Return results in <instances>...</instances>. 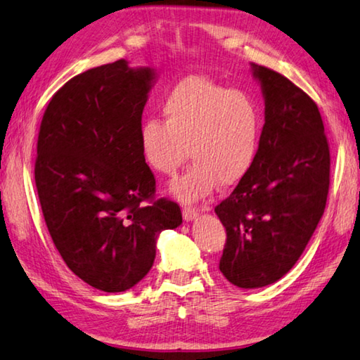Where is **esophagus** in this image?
Masks as SVG:
<instances>
[{
  "label": "esophagus",
  "instance_id": "esophagus-1",
  "mask_svg": "<svg viewBox=\"0 0 360 360\" xmlns=\"http://www.w3.org/2000/svg\"><path fill=\"white\" fill-rule=\"evenodd\" d=\"M197 216H198V210L191 208V206H187V208H182V217H184V221H187V222L195 221Z\"/></svg>",
  "mask_w": 360,
  "mask_h": 360
}]
</instances>
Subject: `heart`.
<instances>
[{"label":"heart","instance_id":"heart-1","mask_svg":"<svg viewBox=\"0 0 360 360\" xmlns=\"http://www.w3.org/2000/svg\"><path fill=\"white\" fill-rule=\"evenodd\" d=\"M163 122L139 127L143 162L158 174H173L186 160L192 167L169 182L168 192L182 203L203 200L236 186L257 160L265 117L260 103L205 76H187L162 103Z\"/></svg>","mask_w":360,"mask_h":360}]
</instances>
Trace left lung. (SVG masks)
<instances>
[{
	"label": "left lung",
	"instance_id": "8db88e82",
	"mask_svg": "<svg viewBox=\"0 0 360 360\" xmlns=\"http://www.w3.org/2000/svg\"><path fill=\"white\" fill-rule=\"evenodd\" d=\"M265 101L257 160L216 206L227 230L219 270L241 289L276 283L300 259L326 210L330 152L319 109L288 77L251 63Z\"/></svg>",
	"mask_w": 360,
	"mask_h": 360
}]
</instances>
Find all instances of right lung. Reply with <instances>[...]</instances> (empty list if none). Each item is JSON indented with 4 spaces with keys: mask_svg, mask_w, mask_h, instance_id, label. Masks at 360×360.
Returning a JSON list of instances; mask_svg holds the SVG:
<instances>
[{
    "mask_svg": "<svg viewBox=\"0 0 360 360\" xmlns=\"http://www.w3.org/2000/svg\"><path fill=\"white\" fill-rule=\"evenodd\" d=\"M157 81L127 60L70 79L41 122L34 181L49 233L70 270L103 292L131 289L154 265L157 238L182 224L155 193L139 127Z\"/></svg>",
    "mask_w": 360,
    "mask_h": 360,
    "instance_id": "obj_1",
    "label": "right lung"
}]
</instances>
